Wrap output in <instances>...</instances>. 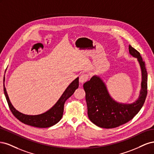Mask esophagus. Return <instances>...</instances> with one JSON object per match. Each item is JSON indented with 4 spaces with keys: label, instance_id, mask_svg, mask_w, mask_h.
Returning <instances> with one entry per match:
<instances>
[{
    "label": "esophagus",
    "instance_id": "obj_1",
    "mask_svg": "<svg viewBox=\"0 0 154 154\" xmlns=\"http://www.w3.org/2000/svg\"><path fill=\"white\" fill-rule=\"evenodd\" d=\"M88 78H89V75H88V74L82 73L80 76V79H79V80H80V82L81 83H83L85 82L86 81H87L88 80Z\"/></svg>",
    "mask_w": 154,
    "mask_h": 154
}]
</instances>
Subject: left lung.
<instances>
[{"instance_id":"left-lung-1","label":"left lung","mask_w":154,"mask_h":154,"mask_svg":"<svg viewBox=\"0 0 154 154\" xmlns=\"http://www.w3.org/2000/svg\"><path fill=\"white\" fill-rule=\"evenodd\" d=\"M128 49L130 55L137 59L141 70V88L137 100L132 103L115 101L110 96L105 82L98 76H93L83 84L88 117L99 127L113 128L128 122L139 112L145 101L148 79L145 63L137 50L130 45Z\"/></svg>"}]
</instances>
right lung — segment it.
I'll use <instances>...</instances> for the list:
<instances>
[{"label": "right lung", "mask_w": 154, "mask_h": 154, "mask_svg": "<svg viewBox=\"0 0 154 154\" xmlns=\"http://www.w3.org/2000/svg\"><path fill=\"white\" fill-rule=\"evenodd\" d=\"M78 86L79 78L78 77L70 83V85L65 90L57 103L49 110L46 111L45 112L38 115H27L20 112L19 111L14 108L8 97L5 85H4V95L6 96L9 107L13 114L22 123L37 128H48L52 127L60 122L63 116L65 102L73 94L75 90L78 88Z\"/></svg>", "instance_id": "right-lung-1"}]
</instances>
